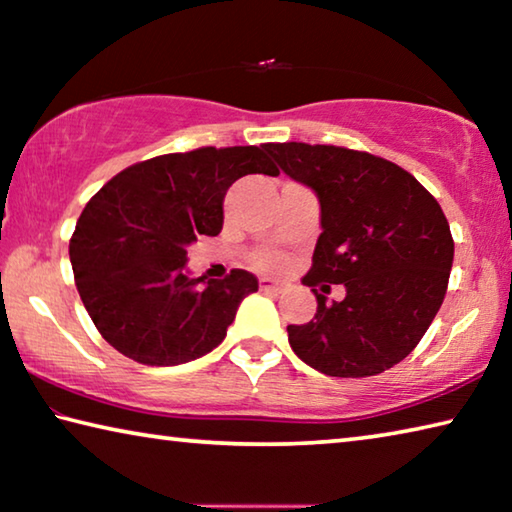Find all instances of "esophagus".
<instances>
[{
    "label": "esophagus",
    "mask_w": 512,
    "mask_h": 512,
    "mask_svg": "<svg viewBox=\"0 0 512 512\" xmlns=\"http://www.w3.org/2000/svg\"><path fill=\"white\" fill-rule=\"evenodd\" d=\"M259 289L268 293H282V284L271 280V277H262V280H259Z\"/></svg>",
    "instance_id": "esophagus-1"
}]
</instances>
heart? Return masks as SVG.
Returning <instances> with one entry per match:
<instances>
[{
    "instance_id": "1",
    "label": "heart",
    "mask_w": 512,
    "mask_h": 512,
    "mask_svg": "<svg viewBox=\"0 0 512 512\" xmlns=\"http://www.w3.org/2000/svg\"><path fill=\"white\" fill-rule=\"evenodd\" d=\"M264 266H268V268L280 266V259H277V257H268V259H264Z\"/></svg>"
}]
</instances>
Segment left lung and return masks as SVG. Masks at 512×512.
<instances>
[{
  "label": "left lung",
  "mask_w": 512,
  "mask_h": 512,
  "mask_svg": "<svg viewBox=\"0 0 512 512\" xmlns=\"http://www.w3.org/2000/svg\"><path fill=\"white\" fill-rule=\"evenodd\" d=\"M320 203L314 264L302 284L318 309L289 325L298 357L329 377L379 375L420 343L447 293L454 239L436 198L409 171L343 146L264 144ZM329 283L346 298L327 303Z\"/></svg>",
  "instance_id": "8db88e82"
}]
</instances>
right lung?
<instances>
[{"mask_svg":"<svg viewBox=\"0 0 512 512\" xmlns=\"http://www.w3.org/2000/svg\"><path fill=\"white\" fill-rule=\"evenodd\" d=\"M248 173L277 176L264 146L169 153L137 162L85 205L69 241L76 289L103 339L144 366L212 352L257 277L185 271L187 246L223 228V198Z\"/></svg>","mask_w":512,"mask_h":512,"instance_id":"right-lung-1","label":"right lung"}]
</instances>
